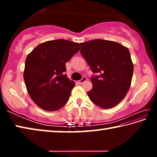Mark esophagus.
<instances>
[{"label": "esophagus", "instance_id": "1", "mask_svg": "<svg viewBox=\"0 0 157 157\" xmlns=\"http://www.w3.org/2000/svg\"><path fill=\"white\" fill-rule=\"evenodd\" d=\"M85 81H86V77H83V78H82L80 79V80H79V81L78 82V83L79 84H83Z\"/></svg>", "mask_w": 157, "mask_h": 157}]
</instances>
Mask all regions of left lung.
I'll return each instance as SVG.
<instances>
[{"mask_svg":"<svg viewBox=\"0 0 157 157\" xmlns=\"http://www.w3.org/2000/svg\"><path fill=\"white\" fill-rule=\"evenodd\" d=\"M80 44V52L98 73L91 78L87 92L93 103L103 109L115 107L125 97L131 85L134 66L128 48L117 42L94 39Z\"/></svg>","mask_w":157,"mask_h":157,"instance_id":"obj_1","label":"left lung"}]
</instances>
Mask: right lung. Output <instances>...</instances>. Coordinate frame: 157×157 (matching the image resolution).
Returning a JSON list of instances; mask_svg holds the SVG:
<instances>
[{
	"label": "right lung",
	"mask_w": 157,
	"mask_h": 157,
	"mask_svg": "<svg viewBox=\"0 0 157 157\" xmlns=\"http://www.w3.org/2000/svg\"><path fill=\"white\" fill-rule=\"evenodd\" d=\"M79 50V44L57 39L39 44L28 55L23 73L27 91L42 109L53 111L69 100L75 82L66 74L65 63Z\"/></svg>",
	"instance_id": "1"
}]
</instances>
